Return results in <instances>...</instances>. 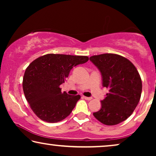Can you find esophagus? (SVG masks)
<instances>
[{
  "label": "esophagus",
  "mask_w": 156,
  "mask_h": 156,
  "mask_svg": "<svg viewBox=\"0 0 156 156\" xmlns=\"http://www.w3.org/2000/svg\"><path fill=\"white\" fill-rule=\"evenodd\" d=\"M83 98H84V99L88 100V101H89V100H91V99H92V98H91V97H84H84H83Z\"/></svg>",
  "instance_id": "esophagus-1"
}]
</instances>
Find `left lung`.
Returning <instances> with one entry per match:
<instances>
[{"label": "left lung", "mask_w": 156, "mask_h": 156, "mask_svg": "<svg viewBox=\"0 0 156 156\" xmlns=\"http://www.w3.org/2000/svg\"><path fill=\"white\" fill-rule=\"evenodd\" d=\"M89 59L101 72L102 86L108 93L101 101V109L93 114L107 126L119 124L132 114L140 101L142 82L131 62L121 55L101 54Z\"/></svg>", "instance_id": "left-lung-1"}]
</instances>
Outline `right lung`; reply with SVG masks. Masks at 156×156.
I'll list each match as a JSON object with an SVG mask.
<instances>
[{"label": "right lung", "mask_w": 156, "mask_h": 156, "mask_svg": "<svg viewBox=\"0 0 156 156\" xmlns=\"http://www.w3.org/2000/svg\"><path fill=\"white\" fill-rule=\"evenodd\" d=\"M89 60L87 56L48 54L38 57L25 69L23 80L25 97L36 116L57 123L71 114L80 95L61 91L72 68Z\"/></svg>", "instance_id": "add662e5"}]
</instances>
